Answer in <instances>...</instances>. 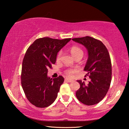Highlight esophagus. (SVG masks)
<instances>
[{
	"instance_id": "34e87169",
	"label": "esophagus",
	"mask_w": 129,
	"mask_h": 129,
	"mask_svg": "<svg viewBox=\"0 0 129 129\" xmlns=\"http://www.w3.org/2000/svg\"><path fill=\"white\" fill-rule=\"evenodd\" d=\"M65 80L66 81L69 82H73V80L70 79V78H65Z\"/></svg>"
}]
</instances>
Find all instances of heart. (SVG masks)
<instances>
[{"mask_svg":"<svg viewBox=\"0 0 129 129\" xmlns=\"http://www.w3.org/2000/svg\"><path fill=\"white\" fill-rule=\"evenodd\" d=\"M70 51H71V54H72V56L75 57L77 56L78 55H82L83 56V51L82 50L77 46H73L71 48V49H70ZM62 55V51H60L58 52L57 55L56 57V59L57 61L59 60L61 58V57ZM76 72V70L75 69H67L65 71V73L67 76L70 77V76H72L73 75V74L75 73Z\"/></svg>","mask_w":129,"mask_h":129,"instance_id":"1","label":"heart"}]
</instances>
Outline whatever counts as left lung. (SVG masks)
Listing matches in <instances>:
<instances>
[{
    "instance_id": "left-lung-1",
    "label": "left lung",
    "mask_w": 129,
    "mask_h": 129,
    "mask_svg": "<svg viewBox=\"0 0 129 129\" xmlns=\"http://www.w3.org/2000/svg\"><path fill=\"white\" fill-rule=\"evenodd\" d=\"M72 40L82 44L88 52V59L84 71L90 81L85 85L78 80L80 88L76 91L77 99L86 105L100 102L108 91L112 81V63L110 54L101 41L90 36L73 38Z\"/></svg>"
}]
</instances>
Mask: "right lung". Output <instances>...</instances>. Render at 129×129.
Returning <instances> with one entry per match:
<instances>
[{
	"instance_id": "1",
	"label": "right lung",
	"mask_w": 129,
	"mask_h": 129,
	"mask_svg": "<svg viewBox=\"0 0 129 129\" xmlns=\"http://www.w3.org/2000/svg\"><path fill=\"white\" fill-rule=\"evenodd\" d=\"M71 40L39 38L25 52L21 69V86L28 101L38 108L49 106L56 99L64 78L61 76L53 79L48 77V69L52 68L58 51Z\"/></svg>"
}]
</instances>
